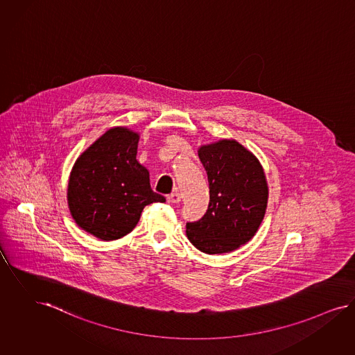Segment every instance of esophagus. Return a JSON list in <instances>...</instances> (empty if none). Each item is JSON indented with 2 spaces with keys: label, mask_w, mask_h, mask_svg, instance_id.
I'll use <instances>...</instances> for the list:
<instances>
[{
  "label": "esophagus",
  "mask_w": 355,
  "mask_h": 355,
  "mask_svg": "<svg viewBox=\"0 0 355 355\" xmlns=\"http://www.w3.org/2000/svg\"><path fill=\"white\" fill-rule=\"evenodd\" d=\"M167 201L171 204H178L182 201V195L179 192H172L171 195L167 196Z\"/></svg>",
  "instance_id": "1"
}]
</instances>
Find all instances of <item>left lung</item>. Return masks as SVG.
I'll use <instances>...</instances> for the list:
<instances>
[{
  "label": "left lung",
  "instance_id": "left-lung-1",
  "mask_svg": "<svg viewBox=\"0 0 355 355\" xmlns=\"http://www.w3.org/2000/svg\"><path fill=\"white\" fill-rule=\"evenodd\" d=\"M209 182V205L201 220L187 223V236L205 254L230 252L258 232L268 200L262 164L236 139L198 148Z\"/></svg>",
  "mask_w": 355,
  "mask_h": 355
}]
</instances>
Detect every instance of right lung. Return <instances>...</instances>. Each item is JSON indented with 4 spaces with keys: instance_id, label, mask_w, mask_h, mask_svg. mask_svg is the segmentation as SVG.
I'll return each instance as SVG.
<instances>
[{
    "instance_id": "1",
    "label": "right lung",
    "mask_w": 355,
    "mask_h": 355,
    "mask_svg": "<svg viewBox=\"0 0 355 355\" xmlns=\"http://www.w3.org/2000/svg\"><path fill=\"white\" fill-rule=\"evenodd\" d=\"M138 142V132L112 128L81 153L69 173L71 216L101 241L129 234L146 205L166 201L151 189L150 173L137 160Z\"/></svg>"
}]
</instances>
